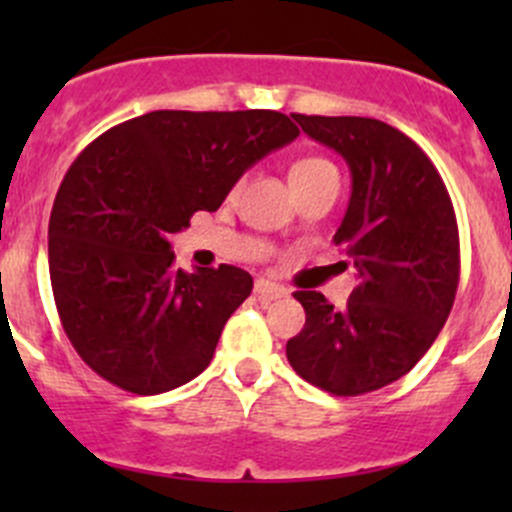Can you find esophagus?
<instances>
[{"instance_id": "esophagus-1", "label": "esophagus", "mask_w": 512, "mask_h": 512, "mask_svg": "<svg viewBox=\"0 0 512 512\" xmlns=\"http://www.w3.org/2000/svg\"><path fill=\"white\" fill-rule=\"evenodd\" d=\"M255 294L262 299V302H272V299H282L287 297L289 289H285L282 285H277V282H270V280H257L255 282Z\"/></svg>"}]
</instances>
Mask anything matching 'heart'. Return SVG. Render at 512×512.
Here are the masks:
<instances>
[{"label":"heart","instance_id":"heart-1","mask_svg":"<svg viewBox=\"0 0 512 512\" xmlns=\"http://www.w3.org/2000/svg\"><path fill=\"white\" fill-rule=\"evenodd\" d=\"M329 173H337V168H334L329 160L309 156V158L297 160V163L292 165V170H289V183H304V180H314L319 178V175H329Z\"/></svg>","mask_w":512,"mask_h":512}]
</instances>
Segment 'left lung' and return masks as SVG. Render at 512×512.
I'll return each instance as SVG.
<instances>
[{
	"label": "left lung",
	"instance_id": "8db88e82",
	"mask_svg": "<svg viewBox=\"0 0 512 512\" xmlns=\"http://www.w3.org/2000/svg\"><path fill=\"white\" fill-rule=\"evenodd\" d=\"M292 116L349 165L352 198L334 245L359 285L344 309L322 292H294L307 322L287 342V359L329 394H369L409 374L451 314L461 272L456 213L436 165L399 128L361 116Z\"/></svg>",
	"mask_w": 512,
	"mask_h": 512
}]
</instances>
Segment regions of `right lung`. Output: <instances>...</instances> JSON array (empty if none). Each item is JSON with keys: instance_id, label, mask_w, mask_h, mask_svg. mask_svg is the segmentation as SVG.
Instances as JSON below:
<instances>
[{"instance_id": "obj_1", "label": "right lung", "mask_w": 512, "mask_h": 512, "mask_svg": "<svg viewBox=\"0 0 512 512\" xmlns=\"http://www.w3.org/2000/svg\"><path fill=\"white\" fill-rule=\"evenodd\" d=\"M297 136L277 111H151L71 163L49 218V275L66 337L98 376L151 396L210 364L252 277L175 270L170 235Z\"/></svg>"}]
</instances>
